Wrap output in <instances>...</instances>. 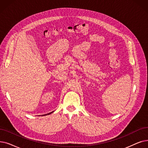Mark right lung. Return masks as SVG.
<instances>
[{"mask_svg": "<svg viewBox=\"0 0 148 148\" xmlns=\"http://www.w3.org/2000/svg\"><path fill=\"white\" fill-rule=\"evenodd\" d=\"M54 111H53V112H50V113H49V114H45V115H49V114H51V113H53Z\"/></svg>", "mask_w": 148, "mask_h": 148, "instance_id": "add662e5", "label": "right lung"}]
</instances>
